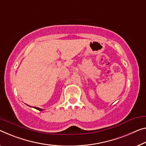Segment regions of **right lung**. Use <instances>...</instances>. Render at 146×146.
Segmentation results:
<instances>
[{
    "mask_svg": "<svg viewBox=\"0 0 146 146\" xmlns=\"http://www.w3.org/2000/svg\"><path fill=\"white\" fill-rule=\"evenodd\" d=\"M35 109H36V110H39V111H42L43 110L42 109H41V108H37V107H34Z\"/></svg>",
    "mask_w": 146,
    "mask_h": 146,
    "instance_id": "1",
    "label": "right lung"
}]
</instances>
